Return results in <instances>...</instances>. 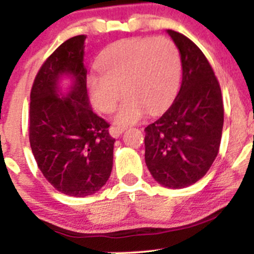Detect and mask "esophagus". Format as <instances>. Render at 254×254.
I'll return each instance as SVG.
<instances>
[{
  "label": "esophagus",
  "mask_w": 254,
  "mask_h": 254,
  "mask_svg": "<svg viewBox=\"0 0 254 254\" xmlns=\"http://www.w3.org/2000/svg\"><path fill=\"white\" fill-rule=\"evenodd\" d=\"M125 130V127H120V125H114L113 124L111 127H109V132L113 137H119V135L122 134Z\"/></svg>",
  "instance_id": "esophagus-1"
}]
</instances>
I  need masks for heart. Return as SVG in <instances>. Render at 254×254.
<instances>
[{"label":"heart","mask_w":254,"mask_h":254,"mask_svg":"<svg viewBox=\"0 0 254 254\" xmlns=\"http://www.w3.org/2000/svg\"><path fill=\"white\" fill-rule=\"evenodd\" d=\"M99 75L88 78L94 107L111 113L120 98L124 101L115 117L118 124H131L145 114L167 107L181 77L178 49L166 37L127 38L113 43L96 61Z\"/></svg>","instance_id":"obj_1"}]
</instances>
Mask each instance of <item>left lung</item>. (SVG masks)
Segmentation results:
<instances>
[{
    "instance_id": "obj_1",
    "label": "left lung",
    "mask_w": 254,
    "mask_h": 254,
    "mask_svg": "<svg viewBox=\"0 0 254 254\" xmlns=\"http://www.w3.org/2000/svg\"><path fill=\"white\" fill-rule=\"evenodd\" d=\"M181 54L182 84L161 118L145 127V162L168 188H186L206 175L219 153L224 127L221 88L203 51L167 30Z\"/></svg>"
}]
</instances>
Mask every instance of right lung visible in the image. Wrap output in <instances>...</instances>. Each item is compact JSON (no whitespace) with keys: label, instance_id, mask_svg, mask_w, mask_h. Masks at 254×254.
Masks as SVG:
<instances>
[{"label":"right lung","instance_id":"1","mask_svg":"<svg viewBox=\"0 0 254 254\" xmlns=\"http://www.w3.org/2000/svg\"><path fill=\"white\" fill-rule=\"evenodd\" d=\"M87 35H76L44 61L30 91L29 142L37 165L56 190L70 196L98 191L113 168L115 139L111 127L88 103L83 66ZM74 77L66 97L57 94L58 78Z\"/></svg>","mask_w":254,"mask_h":254}]
</instances>
